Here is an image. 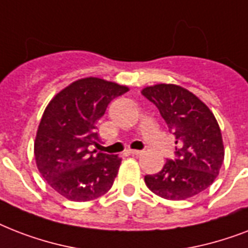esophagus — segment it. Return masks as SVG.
Listing matches in <instances>:
<instances>
[{
    "instance_id": "34e87169",
    "label": "esophagus",
    "mask_w": 248,
    "mask_h": 248,
    "mask_svg": "<svg viewBox=\"0 0 248 248\" xmlns=\"http://www.w3.org/2000/svg\"><path fill=\"white\" fill-rule=\"evenodd\" d=\"M128 153H130V155H143V152H141V151H134V149H130V151H128Z\"/></svg>"
}]
</instances>
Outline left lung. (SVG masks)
I'll return each mask as SVG.
<instances>
[{"label":"left lung","mask_w":248,"mask_h":248,"mask_svg":"<svg viewBox=\"0 0 248 248\" xmlns=\"http://www.w3.org/2000/svg\"><path fill=\"white\" fill-rule=\"evenodd\" d=\"M141 93L158 108L176 144V159L167 161L158 173L144 177L147 186L170 201L203 192L224 162L223 136L214 113L200 97L173 83L147 86Z\"/></svg>","instance_id":"8db88e82"}]
</instances>
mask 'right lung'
Here are the masks:
<instances>
[{"instance_id": "obj_1", "label": "right lung", "mask_w": 248, "mask_h": 248, "mask_svg": "<svg viewBox=\"0 0 248 248\" xmlns=\"http://www.w3.org/2000/svg\"><path fill=\"white\" fill-rule=\"evenodd\" d=\"M127 91V86L86 77L64 87L45 109L34 158L42 177L64 198L86 202L112 188L122 158L90 149L99 145L95 128L108 104Z\"/></svg>"}]
</instances>
